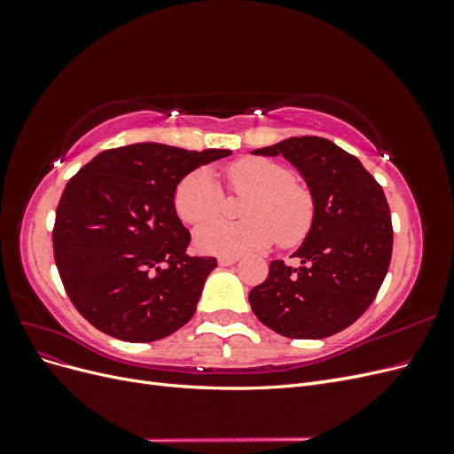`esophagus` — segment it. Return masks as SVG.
Segmentation results:
<instances>
[{
  "label": "esophagus",
  "instance_id": "34e87169",
  "mask_svg": "<svg viewBox=\"0 0 454 454\" xmlns=\"http://www.w3.org/2000/svg\"><path fill=\"white\" fill-rule=\"evenodd\" d=\"M237 261H239V257H229V255H225V257H219L217 263L222 265V267H231V265H235Z\"/></svg>",
  "mask_w": 454,
  "mask_h": 454
}]
</instances>
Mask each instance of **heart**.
<instances>
[{
	"label": "heart",
	"mask_w": 454,
	"mask_h": 454,
	"mask_svg": "<svg viewBox=\"0 0 454 454\" xmlns=\"http://www.w3.org/2000/svg\"><path fill=\"white\" fill-rule=\"evenodd\" d=\"M227 182L235 193H250L242 204L240 222L214 219L195 231L200 252L239 255L263 250L277 240L280 248L303 242L314 225L316 200L312 191L294 180V172L270 159H244L227 168ZM174 208L185 223H203L223 208V191L212 168L189 172L174 191Z\"/></svg>",
	"instance_id": "obj_1"
}]
</instances>
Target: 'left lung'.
Returning <instances> with one entry per match:
<instances>
[{
	"mask_svg": "<svg viewBox=\"0 0 454 454\" xmlns=\"http://www.w3.org/2000/svg\"><path fill=\"white\" fill-rule=\"evenodd\" d=\"M290 160L316 200V219L294 257L270 261L248 299L261 324L290 339H324L354 324L373 303L392 259V217L382 187L362 162L318 136L252 151Z\"/></svg>",
	"mask_w": 454,
	"mask_h": 454,
	"instance_id": "1",
	"label": "left lung"
}]
</instances>
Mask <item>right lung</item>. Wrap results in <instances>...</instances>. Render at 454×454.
<instances>
[{"label":"right lung","instance_id":"add662e5","mask_svg":"<svg viewBox=\"0 0 454 454\" xmlns=\"http://www.w3.org/2000/svg\"><path fill=\"white\" fill-rule=\"evenodd\" d=\"M229 149L132 144L102 151L60 197L52 250L67 297L96 329L151 342L185 325L215 257H191L174 191Z\"/></svg>","mask_w":454,"mask_h":454}]
</instances>
